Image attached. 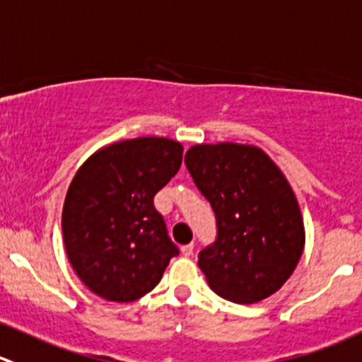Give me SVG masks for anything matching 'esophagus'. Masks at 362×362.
I'll return each mask as SVG.
<instances>
[{
    "label": "esophagus",
    "mask_w": 362,
    "mask_h": 362,
    "mask_svg": "<svg viewBox=\"0 0 362 362\" xmlns=\"http://www.w3.org/2000/svg\"><path fill=\"white\" fill-rule=\"evenodd\" d=\"M180 251H182V255H184V256H191L192 252H194V244H185V245H182Z\"/></svg>",
    "instance_id": "1"
}]
</instances>
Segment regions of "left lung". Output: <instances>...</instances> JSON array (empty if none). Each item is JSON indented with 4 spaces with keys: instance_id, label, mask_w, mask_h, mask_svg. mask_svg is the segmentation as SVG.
<instances>
[{
    "instance_id": "left-lung-1",
    "label": "left lung",
    "mask_w": 362,
    "mask_h": 362,
    "mask_svg": "<svg viewBox=\"0 0 362 362\" xmlns=\"http://www.w3.org/2000/svg\"><path fill=\"white\" fill-rule=\"evenodd\" d=\"M185 166L216 214V238L198 255L209 285L237 304L278 292L304 247L299 203L285 175L259 148L237 143L192 146Z\"/></svg>"
}]
</instances>
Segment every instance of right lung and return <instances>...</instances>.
I'll list each match as a JSON object with an SVG mask.
<instances>
[{"label": "right lung", "mask_w": 362, "mask_h": 362, "mask_svg": "<svg viewBox=\"0 0 362 362\" xmlns=\"http://www.w3.org/2000/svg\"><path fill=\"white\" fill-rule=\"evenodd\" d=\"M182 153L173 139H127L93 153L74 177L63 240L76 274L103 299H139L180 252L153 196L178 173Z\"/></svg>", "instance_id": "1"}]
</instances>
